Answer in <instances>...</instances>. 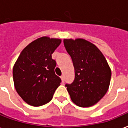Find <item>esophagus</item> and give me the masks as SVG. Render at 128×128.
I'll list each match as a JSON object with an SVG mask.
<instances>
[{"mask_svg":"<svg viewBox=\"0 0 128 128\" xmlns=\"http://www.w3.org/2000/svg\"><path fill=\"white\" fill-rule=\"evenodd\" d=\"M60 78H61L62 82H64V76H62Z\"/></svg>","mask_w":128,"mask_h":128,"instance_id":"34e87169","label":"esophagus"}]
</instances>
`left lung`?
<instances>
[{"label": "left lung", "mask_w": 128, "mask_h": 128, "mask_svg": "<svg viewBox=\"0 0 128 128\" xmlns=\"http://www.w3.org/2000/svg\"><path fill=\"white\" fill-rule=\"evenodd\" d=\"M75 69V79L66 84L71 100L81 108L96 104L108 92L110 67L99 49L85 39H64Z\"/></svg>", "instance_id": "obj_1"}]
</instances>
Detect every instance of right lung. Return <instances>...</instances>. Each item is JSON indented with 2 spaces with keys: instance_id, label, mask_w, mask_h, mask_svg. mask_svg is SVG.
<instances>
[{
  "instance_id": "obj_1",
  "label": "right lung",
  "mask_w": 128,
  "mask_h": 128,
  "mask_svg": "<svg viewBox=\"0 0 128 128\" xmlns=\"http://www.w3.org/2000/svg\"><path fill=\"white\" fill-rule=\"evenodd\" d=\"M60 39L42 36L21 51L13 67V80L18 94L26 103L39 107L48 103L61 79L55 73L56 62L52 54Z\"/></svg>"
}]
</instances>
